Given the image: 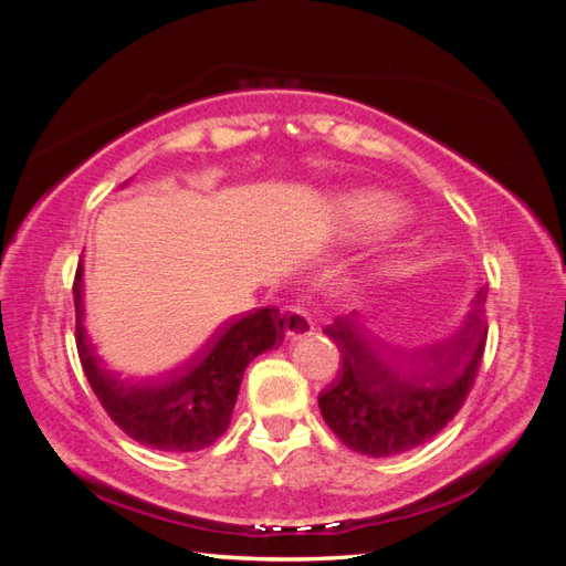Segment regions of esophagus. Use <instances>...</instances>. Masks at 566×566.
<instances>
[{
    "instance_id": "1",
    "label": "esophagus",
    "mask_w": 566,
    "mask_h": 566,
    "mask_svg": "<svg viewBox=\"0 0 566 566\" xmlns=\"http://www.w3.org/2000/svg\"><path fill=\"white\" fill-rule=\"evenodd\" d=\"M281 323L287 337H302L314 331V316L304 304H290L281 312Z\"/></svg>"
}]
</instances>
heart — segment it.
I'll return each instance as SVG.
<instances>
[{
    "mask_svg": "<svg viewBox=\"0 0 566 566\" xmlns=\"http://www.w3.org/2000/svg\"><path fill=\"white\" fill-rule=\"evenodd\" d=\"M342 217L358 231H380L399 221V210L382 196H349L342 200Z\"/></svg>",
    "mask_w": 566,
    "mask_h": 566,
    "instance_id": "heart-1",
    "label": "heart"
}]
</instances>
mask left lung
<instances>
[{
  "instance_id": "obj_1",
  "label": "left lung",
  "mask_w": 566,
  "mask_h": 566,
  "mask_svg": "<svg viewBox=\"0 0 566 566\" xmlns=\"http://www.w3.org/2000/svg\"><path fill=\"white\" fill-rule=\"evenodd\" d=\"M486 293L476 295L462 328L439 345L401 352L375 349L356 331V312L325 328L339 349L335 380L318 394L325 424L356 453L387 458L420 447L447 427L465 403L486 347ZM406 363L401 379L379 356Z\"/></svg>"
}]
</instances>
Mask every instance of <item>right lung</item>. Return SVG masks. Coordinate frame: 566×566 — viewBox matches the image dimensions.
Masks as SVG:
<instances>
[{
	"label": "right lung",
	"instance_id": "1",
	"mask_svg": "<svg viewBox=\"0 0 566 566\" xmlns=\"http://www.w3.org/2000/svg\"><path fill=\"white\" fill-rule=\"evenodd\" d=\"M75 342L84 375L108 418L144 447L191 453L208 449L227 432L243 373L254 356L283 342L279 310H260L227 323L198 356L160 385H132L101 368L82 328V271L75 283Z\"/></svg>",
	"mask_w": 566,
	"mask_h": 566
}]
</instances>
